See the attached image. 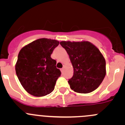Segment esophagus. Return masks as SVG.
<instances>
[{
  "label": "esophagus",
  "mask_w": 125,
  "mask_h": 125,
  "mask_svg": "<svg viewBox=\"0 0 125 125\" xmlns=\"http://www.w3.org/2000/svg\"><path fill=\"white\" fill-rule=\"evenodd\" d=\"M63 70H64V68H62L61 70H60V71H61V72H62V73H63Z\"/></svg>",
  "instance_id": "obj_1"
}]
</instances>
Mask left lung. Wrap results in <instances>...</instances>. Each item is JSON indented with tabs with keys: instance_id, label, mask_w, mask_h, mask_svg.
Returning <instances> with one entry per match:
<instances>
[{
	"instance_id": "obj_1",
	"label": "left lung",
	"mask_w": 125,
	"mask_h": 125,
	"mask_svg": "<svg viewBox=\"0 0 125 125\" xmlns=\"http://www.w3.org/2000/svg\"><path fill=\"white\" fill-rule=\"evenodd\" d=\"M74 69L68 80L71 89L79 93H91L97 89L105 77L106 62L99 49L88 41H62Z\"/></svg>"
}]
</instances>
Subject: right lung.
Instances as JSON below:
<instances>
[{
    "label": "right lung",
    "instance_id": "add662e5",
    "mask_svg": "<svg viewBox=\"0 0 125 125\" xmlns=\"http://www.w3.org/2000/svg\"><path fill=\"white\" fill-rule=\"evenodd\" d=\"M59 44L56 40L39 39L20 51L15 66L16 74L21 85L31 95L45 96L54 89L61 72L51 55Z\"/></svg>",
    "mask_w": 125,
    "mask_h": 125
}]
</instances>
